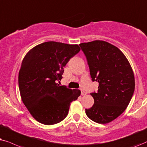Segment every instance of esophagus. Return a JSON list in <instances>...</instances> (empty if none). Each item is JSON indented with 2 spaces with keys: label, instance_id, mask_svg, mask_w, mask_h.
Instances as JSON below:
<instances>
[{
  "label": "esophagus",
  "instance_id": "34e87169",
  "mask_svg": "<svg viewBox=\"0 0 147 147\" xmlns=\"http://www.w3.org/2000/svg\"><path fill=\"white\" fill-rule=\"evenodd\" d=\"M81 95H85L86 94H87V93H86V92L82 89H81Z\"/></svg>",
  "mask_w": 147,
  "mask_h": 147
}]
</instances>
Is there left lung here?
I'll return each instance as SVG.
<instances>
[{"label":"left lung","mask_w":147,"mask_h":147,"mask_svg":"<svg viewBox=\"0 0 147 147\" xmlns=\"http://www.w3.org/2000/svg\"><path fill=\"white\" fill-rule=\"evenodd\" d=\"M87 58L91 77L99 83L98 91L92 93L94 104L85 109L88 118L107 124L126 109L134 91L133 70L122 51L101 40L79 44Z\"/></svg>","instance_id":"obj_1"}]
</instances>
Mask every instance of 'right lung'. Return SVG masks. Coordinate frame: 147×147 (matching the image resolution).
Masks as SVG:
<instances>
[{"label":"right lung","instance_id":"right-lung-1","mask_svg":"<svg viewBox=\"0 0 147 147\" xmlns=\"http://www.w3.org/2000/svg\"><path fill=\"white\" fill-rule=\"evenodd\" d=\"M81 48L77 44L47 42L35 46L23 58L19 72V87L23 103L38 122L59 123L67 116L70 103L81 95L79 89L58 83L64 67Z\"/></svg>","mask_w":147,"mask_h":147}]
</instances>
